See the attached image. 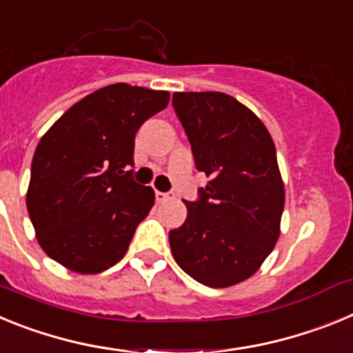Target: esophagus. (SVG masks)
I'll list each match as a JSON object with an SVG mask.
<instances>
[{"label":"esophagus","mask_w":353,"mask_h":353,"mask_svg":"<svg viewBox=\"0 0 353 353\" xmlns=\"http://www.w3.org/2000/svg\"><path fill=\"white\" fill-rule=\"evenodd\" d=\"M173 198V192H161V191H155V199L157 201H164V199H170Z\"/></svg>","instance_id":"34e87169"}]
</instances>
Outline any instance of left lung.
<instances>
[{"label": "left lung", "mask_w": 353, "mask_h": 353, "mask_svg": "<svg viewBox=\"0 0 353 353\" xmlns=\"http://www.w3.org/2000/svg\"><path fill=\"white\" fill-rule=\"evenodd\" d=\"M196 170L210 176L187 219L170 232L180 269L210 288L244 281L279 239L285 187L269 130L251 109L221 92L173 93Z\"/></svg>", "instance_id": "1"}]
</instances>
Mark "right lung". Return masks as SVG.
I'll use <instances>...</instances> for the list:
<instances>
[{
	"instance_id": "obj_1",
	"label": "right lung",
	"mask_w": 353,
	"mask_h": 353,
	"mask_svg": "<svg viewBox=\"0 0 353 353\" xmlns=\"http://www.w3.org/2000/svg\"><path fill=\"white\" fill-rule=\"evenodd\" d=\"M168 102V92L111 84L72 105L40 139L26 205L49 258L79 274L123 258L155 199L129 170L134 139Z\"/></svg>"
}]
</instances>
